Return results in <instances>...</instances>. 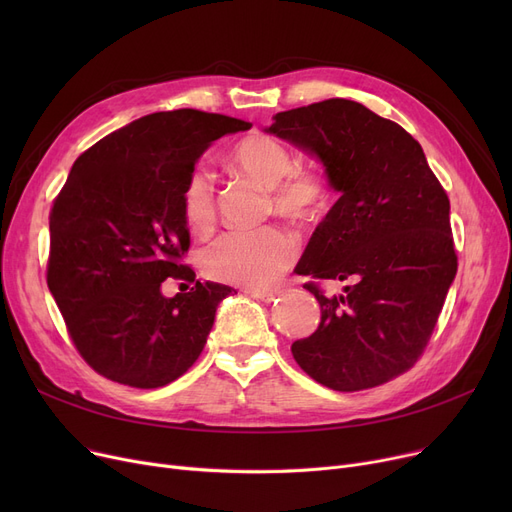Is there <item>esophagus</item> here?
<instances>
[{"mask_svg":"<svg viewBox=\"0 0 512 512\" xmlns=\"http://www.w3.org/2000/svg\"><path fill=\"white\" fill-rule=\"evenodd\" d=\"M249 297L261 301V303H274L278 297H280V290H257V288H251L247 290Z\"/></svg>","mask_w":512,"mask_h":512,"instance_id":"obj_1","label":"esophagus"}]
</instances>
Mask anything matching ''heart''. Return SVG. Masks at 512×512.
<instances>
[{
	"label": "heart",
	"mask_w": 512,
	"mask_h": 512,
	"mask_svg": "<svg viewBox=\"0 0 512 512\" xmlns=\"http://www.w3.org/2000/svg\"><path fill=\"white\" fill-rule=\"evenodd\" d=\"M228 164L261 188H267L272 207L294 220H311L328 203V186L313 172H292V153L270 134L253 132L236 141L228 151ZM182 215L193 230H205L215 218L213 182L207 170L195 168L186 176ZM299 257L292 234L278 226L251 232H224L201 249L207 276L245 288L276 284Z\"/></svg>",
	"instance_id": "obj_1"
}]
</instances>
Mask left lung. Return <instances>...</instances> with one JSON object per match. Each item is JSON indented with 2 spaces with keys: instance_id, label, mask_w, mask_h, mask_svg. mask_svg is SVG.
Returning <instances> with one entry per match:
<instances>
[{
  "instance_id": "1",
  "label": "left lung",
  "mask_w": 512,
  "mask_h": 512,
  "mask_svg": "<svg viewBox=\"0 0 512 512\" xmlns=\"http://www.w3.org/2000/svg\"><path fill=\"white\" fill-rule=\"evenodd\" d=\"M265 132L315 155L340 195L297 274L351 282L334 297L305 284L321 321L292 357L338 392L380 386L421 357L456 276L448 195L411 134L357 101L280 112Z\"/></svg>"
}]
</instances>
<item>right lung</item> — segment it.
<instances>
[{
	"mask_svg": "<svg viewBox=\"0 0 512 512\" xmlns=\"http://www.w3.org/2000/svg\"><path fill=\"white\" fill-rule=\"evenodd\" d=\"M251 124L197 110L134 120L80 155L49 213L47 286L78 353L103 378L161 388L188 371L215 309L236 292L199 282L180 193L205 149ZM182 279L168 300L160 282Z\"/></svg>",
	"mask_w": 512,
	"mask_h": 512,
	"instance_id": "add662e5",
	"label": "right lung"
}]
</instances>
